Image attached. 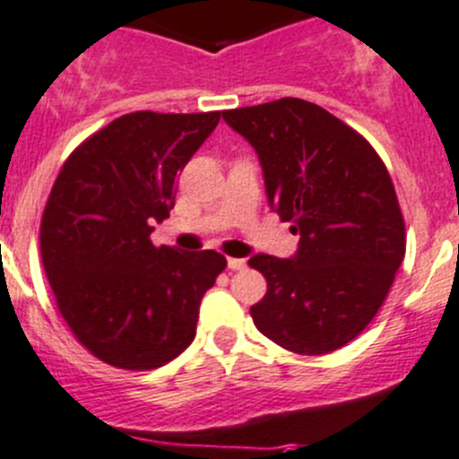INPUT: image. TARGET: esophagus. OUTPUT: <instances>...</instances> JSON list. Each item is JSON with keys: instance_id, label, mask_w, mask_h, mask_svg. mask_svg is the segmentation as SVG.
<instances>
[{"instance_id": "esophagus-1", "label": "esophagus", "mask_w": 459, "mask_h": 459, "mask_svg": "<svg viewBox=\"0 0 459 459\" xmlns=\"http://www.w3.org/2000/svg\"><path fill=\"white\" fill-rule=\"evenodd\" d=\"M226 264H229V269L238 272V269L247 267V260H244V258H229V260H226Z\"/></svg>"}]
</instances>
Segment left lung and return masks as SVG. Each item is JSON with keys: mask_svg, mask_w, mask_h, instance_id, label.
Listing matches in <instances>:
<instances>
[{"mask_svg": "<svg viewBox=\"0 0 459 459\" xmlns=\"http://www.w3.org/2000/svg\"><path fill=\"white\" fill-rule=\"evenodd\" d=\"M258 153L273 212L292 221V258L249 260L267 278L251 306L264 337L301 355L342 349L369 326L405 255V224L387 167L359 133L310 101L224 110Z\"/></svg>", "mask_w": 459, "mask_h": 459, "instance_id": "left-lung-1", "label": "left lung"}]
</instances>
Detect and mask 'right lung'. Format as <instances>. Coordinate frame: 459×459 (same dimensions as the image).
<instances>
[{
    "label": "right lung",
    "mask_w": 459,
    "mask_h": 459,
    "mask_svg": "<svg viewBox=\"0 0 459 459\" xmlns=\"http://www.w3.org/2000/svg\"><path fill=\"white\" fill-rule=\"evenodd\" d=\"M217 124L220 113L122 115L67 158L51 187L45 273L67 326L106 365L158 369L195 340L201 299L226 258L153 247L149 235Z\"/></svg>",
    "instance_id": "obj_1"
}]
</instances>
